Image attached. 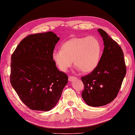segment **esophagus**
I'll return each instance as SVG.
<instances>
[{"instance_id":"esophagus-1","label":"esophagus","mask_w":135,"mask_h":135,"mask_svg":"<svg viewBox=\"0 0 135 135\" xmlns=\"http://www.w3.org/2000/svg\"><path fill=\"white\" fill-rule=\"evenodd\" d=\"M77 78L74 76H69V78H68V79H69V82H71V81H73V80H74V79H76Z\"/></svg>"}]
</instances>
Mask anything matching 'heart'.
<instances>
[{"label":"heart","instance_id":"1","mask_svg":"<svg viewBox=\"0 0 135 135\" xmlns=\"http://www.w3.org/2000/svg\"><path fill=\"white\" fill-rule=\"evenodd\" d=\"M102 55V45L95 36L73 37L64 42L60 50H55L52 58L60 71L66 72L74 65L82 73L94 71Z\"/></svg>","mask_w":135,"mask_h":135}]
</instances>
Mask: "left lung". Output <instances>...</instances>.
Instances as JSON below:
<instances>
[{"mask_svg":"<svg viewBox=\"0 0 135 135\" xmlns=\"http://www.w3.org/2000/svg\"><path fill=\"white\" fill-rule=\"evenodd\" d=\"M98 31L104 42L103 55L97 68L81 77L84 85L82 98L93 107L104 106L115 98L127 71L121 47L104 30Z\"/></svg>","mask_w":135,"mask_h":135,"instance_id":"1","label":"left lung"}]
</instances>
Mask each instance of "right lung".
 Here are the masks:
<instances>
[{
    "label": "right lung",
    "instance_id": "obj_1",
    "mask_svg": "<svg viewBox=\"0 0 135 135\" xmlns=\"http://www.w3.org/2000/svg\"><path fill=\"white\" fill-rule=\"evenodd\" d=\"M59 40L52 32L29 35L12 55L11 84L31 109L51 110L68 84V75L57 69L52 58Z\"/></svg>",
    "mask_w": 135,
    "mask_h": 135
}]
</instances>
